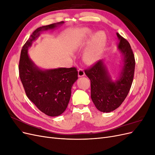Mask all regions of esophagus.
I'll list each match as a JSON object with an SVG mask.
<instances>
[{
    "mask_svg": "<svg viewBox=\"0 0 155 155\" xmlns=\"http://www.w3.org/2000/svg\"><path fill=\"white\" fill-rule=\"evenodd\" d=\"M85 76V72H84V70L81 68H79L78 70V76L79 77H83Z\"/></svg>",
    "mask_w": 155,
    "mask_h": 155,
    "instance_id": "obj_1",
    "label": "esophagus"
}]
</instances>
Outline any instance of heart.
<instances>
[{
  "label": "heart",
  "instance_id": "1",
  "mask_svg": "<svg viewBox=\"0 0 155 155\" xmlns=\"http://www.w3.org/2000/svg\"><path fill=\"white\" fill-rule=\"evenodd\" d=\"M92 31L90 29L85 28L83 30L84 35L91 34ZM106 43V37L104 32L97 31L92 37L86 50L83 53V58L87 64H91L99 59L104 49Z\"/></svg>",
  "mask_w": 155,
  "mask_h": 155
}]
</instances>
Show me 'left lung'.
Listing matches in <instances>:
<instances>
[{
	"mask_svg": "<svg viewBox=\"0 0 155 155\" xmlns=\"http://www.w3.org/2000/svg\"><path fill=\"white\" fill-rule=\"evenodd\" d=\"M116 35L120 40L118 48L122 54L124 63L118 79L112 80L103 59L85 70L91 80V99L97 109L104 112L113 111L121 105L128 94L134 78L133 51L127 41L118 33Z\"/></svg>",
	"mask_w": 155,
	"mask_h": 155,
	"instance_id": "left-lung-1",
	"label": "left lung"
}]
</instances>
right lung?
<instances>
[{
    "mask_svg": "<svg viewBox=\"0 0 155 155\" xmlns=\"http://www.w3.org/2000/svg\"><path fill=\"white\" fill-rule=\"evenodd\" d=\"M61 21L37 28L22 46L18 65L19 77L26 94L38 109L49 116H58L66 110L71 96L73 84L77 81L75 67L42 70L28 54V50L42 31L52 30Z\"/></svg>",
    "mask_w": 155,
    "mask_h": 155,
    "instance_id": "1",
    "label": "right lung"
}]
</instances>
